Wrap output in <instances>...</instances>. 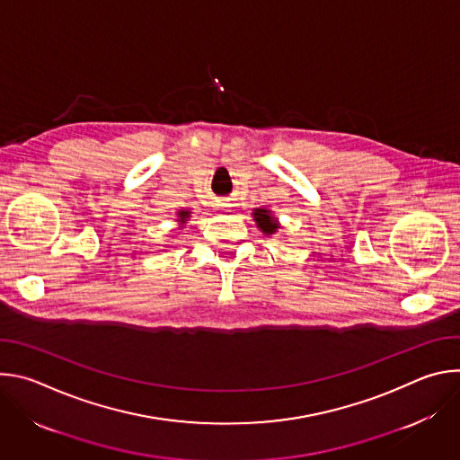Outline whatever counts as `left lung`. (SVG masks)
<instances>
[{
	"label": "left lung",
	"mask_w": 460,
	"mask_h": 460,
	"mask_svg": "<svg viewBox=\"0 0 460 460\" xmlns=\"http://www.w3.org/2000/svg\"><path fill=\"white\" fill-rule=\"evenodd\" d=\"M252 218L256 222V227L264 233V234H275L277 229L280 227V224L277 222V218L273 217L271 211H268L266 208H258L252 211Z\"/></svg>",
	"instance_id": "left-lung-1"
}]
</instances>
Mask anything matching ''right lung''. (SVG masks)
Here are the masks:
<instances>
[{"mask_svg": "<svg viewBox=\"0 0 460 460\" xmlns=\"http://www.w3.org/2000/svg\"><path fill=\"white\" fill-rule=\"evenodd\" d=\"M189 217H190V211H185V209H183V211H178V222H180V224H185Z\"/></svg>", "mask_w": 460, "mask_h": 460, "instance_id": "obj_1", "label": "right lung"}]
</instances>
